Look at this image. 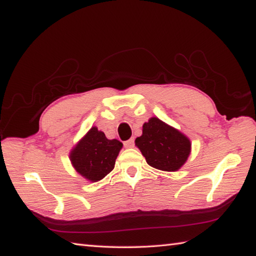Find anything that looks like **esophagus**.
<instances>
[{
  "label": "esophagus",
  "mask_w": 256,
  "mask_h": 256,
  "mask_svg": "<svg viewBox=\"0 0 256 256\" xmlns=\"http://www.w3.org/2000/svg\"><path fill=\"white\" fill-rule=\"evenodd\" d=\"M124 146L126 148H131L134 146V138H130L128 140H125L124 142Z\"/></svg>",
  "instance_id": "esophagus-1"
}]
</instances>
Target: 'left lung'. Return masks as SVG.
<instances>
[{"label": "left lung", "mask_w": 256, "mask_h": 256, "mask_svg": "<svg viewBox=\"0 0 256 256\" xmlns=\"http://www.w3.org/2000/svg\"><path fill=\"white\" fill-rule=\"evenodd\" d=\"M135 145L150 166L165 172L178 170L192 150L186 135L158 118H150L144 123L143 134L135 140Z\"/></svg>", "instance_id": "1"}]
</instances>
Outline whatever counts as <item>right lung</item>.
I'll list each match as a JSON object with an SVG mask.
<instances>
[{
  "mask_svg": "<svg viewBox=\"0 0 256 256\" xmlns=\"http://www.w3.org/2000/svg\"><path fill=\"white\" fill-rule=\"evenodd\" d=\"M122 146L120 140H108L104 133L94 126L70 152L69 158L77 172L96 182L112 172Z\"/></svg>",
  "mask_w": 256,
  "mask_h": 256,
  "instance_id": "1",
  "label": "right lung"
}]
</instances>
